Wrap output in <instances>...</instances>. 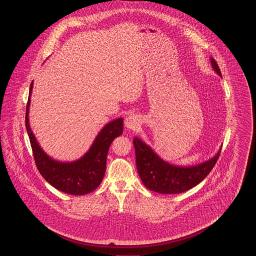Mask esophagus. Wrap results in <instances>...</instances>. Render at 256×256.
<instances>
[{
  "label": "esophagus",
  "instance_id": "esophagus-1",
  "mask_svg": "<svg viewBox=\"0 0 256 256\" xmlns=\"http://www.w3.org/2000/svg\"><path fill=\"white\" fill-rule=\"evenodd\" d=\"M139 124H140V118L137 114H130L124 120L126 126L130 130H135L139 126Z\"/></svg>",
  "mask_w": 256,
  "mask_h": 256
}]
</instances>
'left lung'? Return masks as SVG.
Listing matches in <instances>:
<instances>
[{
    "label": "left lung",
    "mask_w": 256,
    "mask_h": 256,
    "mask_svg": "<svg viewBox=\"0 0 256 256\" xmlns=\"http://www.w3.org/2000/svg\"><path fill=\"white\" fill-rule=\"evenodd\" d=\"M214 71L222 76L219 66L211 58ZM136 167L139 176L148 189L160 194H180L202 182L213 169L219 158L217 154L204 163L190 167L174 166L160 158L142 140L135 137Z\"/></svg>",
    "instance_id": "left-lung-1"
}]
</instances>
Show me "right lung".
<instances>
[{
    "instance_id": "add662e5",
    "label": "right lung",
    "mask_w": 256,
    "mask_h": 256,
    "mask_svg": "<svg viewBox=\"0 0 256 256\" xmlns=\"http://www.w3.org/2000/svg\"><path fill=\"white\" fill-rule=\"evenodd\" d=\"M34 82L26 108V128L30 141L37 169L41 176L56 189L70 195L91 193L102 182L106 169V156L112 141L122 134V118L106 124L98 132L86 154L73 162H60L50 158L40 148L28 122V110Z\"/></svg>"
}]
</instances>
